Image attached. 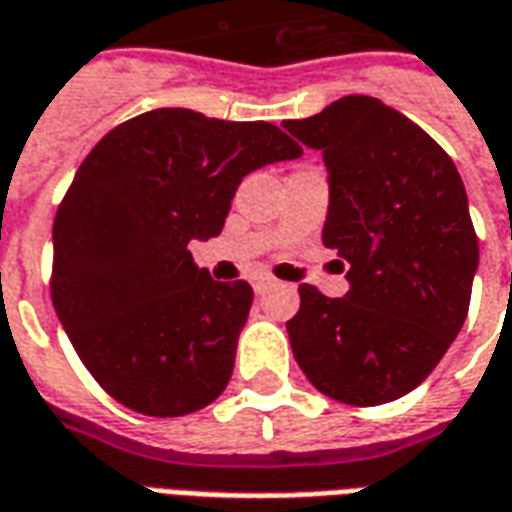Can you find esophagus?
<instances>
[{
  "label": "esophagus",
  "mask_w": 512,
  "mask_h": 512,
  "mask_svg": "<svg viewBox=\"0 0 512 512\" xmlns=\"http://www.w3.org/2000/svg\"><path fill=\"white\" fill-rule=\"evenodd\" d=\"M270 286H275V281H272V278H264V275H261V278H256V281H253V292L264 294V292H267V289H270Z\"/></svg>",
  "instance_id": "34e87169"
}]
</instances>
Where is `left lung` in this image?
I'll return each instance as SVG.
<instances>
[{"mask_svg":"<svg viewBox=\"0 0 512 512\" xmlns=\"http://www.w3.org/2000/svg\"><path fill=\"white\" fill-rule=\"evenodd\" d=\"M283 128L322 152V242L349 264L343 297L300 286L286 322L294 360L341 404L395 401L434 371L469 311L480 251L461 174L423 128L368 95Z\"/></svg>","mask_w":512,"mask_h":512,"instance_id":"left-lung-1","label":"left lung"}]
</instances>
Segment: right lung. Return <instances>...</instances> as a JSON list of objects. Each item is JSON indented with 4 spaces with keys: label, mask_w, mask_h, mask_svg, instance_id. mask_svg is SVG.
I'll return each instance as SVG.
<instances>
[{
    "label": "right lung",
    "mask_w": 512,
    "mask_h": 512,
    "mask_svg": "<svg viewBox=\"0 0 512 512\" xmlns=\"http://www.w3.org/2000/svg\"><path fill=\"white\" fill-rule=\"evenodd\" d=\"M300 155L270 122L155 108L84 158L54 220L51 300L111 398L182 417L226 390L253 289L212 281L188 245L223 231L242 177Z\"/></svg>",
    "instance_id": "obj_1"
}]
</instances>
